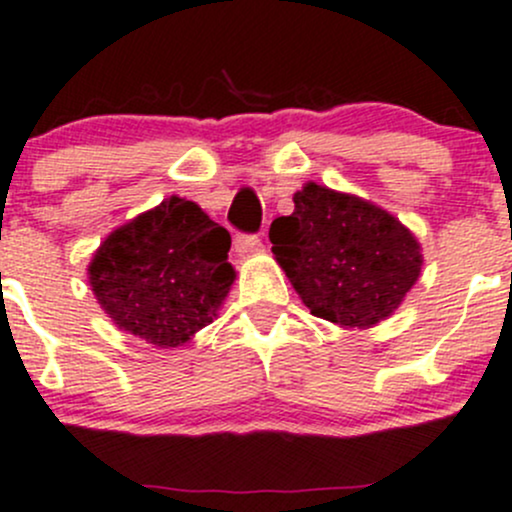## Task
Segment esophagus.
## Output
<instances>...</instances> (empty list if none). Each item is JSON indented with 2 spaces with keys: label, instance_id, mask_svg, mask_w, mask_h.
<instances>
[{
  "label": "esophagus",
  "instance_id": "esophagus-1",
  "mask_svg": "<svg viewBox=\"0 0 512 512\" xmlns=\"http://www.w3.org/2000/svg\"><path fill=\"white\" fill-rule=\"evenodd\" d=\"M262 247L260 237L257 235H237L235 237V252L237 255H250V252H257Z\"/></svg>",
  "mask_w": 512,
  "mask_h": 512
}]
</instances>
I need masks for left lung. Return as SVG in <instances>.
Instances as JSON below:
<instances>
[{
    "mask_svg": "<svg viewBox=\"0 0 512 512\" xmlns=\"http://www.w3.org/2000/svg\"><path fill=\"white\" fill-rule=\"evenodd\" d=\"M270 242L304 307L347 329L391 317L423 265L421 245L399 218L317 183L294 193V213L270 225Z\"/></svg>",
    "mask_w": 512,
    "mask_h": 512,
    "instance_id": "8db88e82",
    "label": "left lung"
}]
</instances>
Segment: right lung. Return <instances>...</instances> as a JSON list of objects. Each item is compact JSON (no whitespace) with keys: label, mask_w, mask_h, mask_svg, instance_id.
<instances>
[{"label":"right lung","mask_w":512,"mask_h":512,"mask_svg":"<svg viewBox=\"0 0 512 512\" xmlns=\"http://www.w3.org/2000/svg\"><path fill=\"white\" fill-rule=\"evenodd\" d=\"M227 252L230 232L170 195L101 242L89 282L118 329L160 349L183 347L218 317L235 282Z\"/></svg>","instance_id":"obj_1"}]
</instances>
